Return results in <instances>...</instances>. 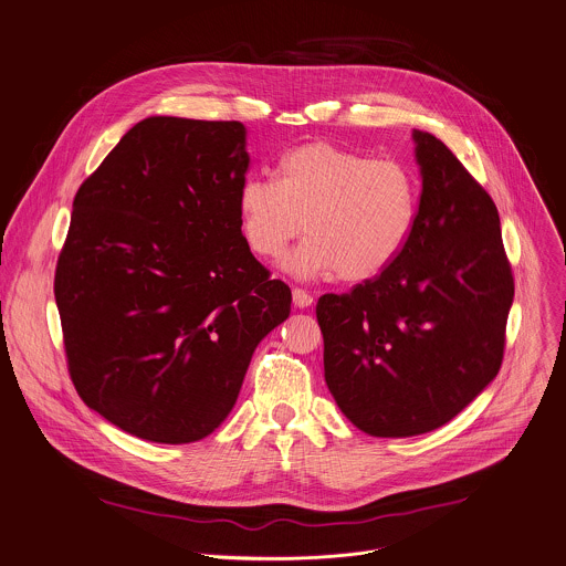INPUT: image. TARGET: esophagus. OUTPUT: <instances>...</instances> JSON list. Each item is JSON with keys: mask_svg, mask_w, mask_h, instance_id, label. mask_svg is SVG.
I'll return each instance as SVG.
<instances>
[{"mask_svg": "<svg viewBox=\"0 0 566 566\" xmlns=\"http://www.w3.org/2000/svg\"><path fill=\"white\" fill-rule=\"evenodd\" d=\"M293 304L297 308H308L313 304V295L304 289H293Z\"/></svg>", "mask_w": 566, "mask_h": 566, "instance_id": "obj_1", "label": "esophagus"}]
</instances>
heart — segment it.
<instances>
[{"mask_svg":"<svg viewBox=\"0 0 566 566\" xmlns=\"http://www.w3.org/2000/svg\"><path fill=\"white\" fill-rule=\"evenodd\" d=\"M275 175L247 177L238 191L240 233L260 260H277L304 231L308 238L284 262L291 275L366 282L407 249L420 200L405 164L308 142L286 150Z\"/></svg>","mask_w":566,"mask_h":566,"instance_id":"obj_1","label":"heart"}]
</instances>
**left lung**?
Masks as SVG:
<instances>
[{"instance_id":"left-lung-1","label":"left lung","mask_w":566,"mask_h":566,"mask_svg":"<svg viewBox=\"0 0 566 566\" xmlns=\"http://www.w3.org/2000/svg\"><path fill=\"white\" fill-rule=\"evenodd\" d=\"M422 193L402 255L350 293L317 300L324 380L375 438L436 431L497 375L513 304L500 216L431 133L413 130Z\"/></svg>"}]
</instances>
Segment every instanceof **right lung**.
I'll use <instances>...</instances> for the list:
<instances>
[{"mask_svg": "<svg viewBox=\"0 0 566 566\" xmlns=\"http://www.w3.org/2000/svg\"><path fill=\"white\" fill-rule=\"evenodd\" d=\"M242 122L146 117L80 186L55 302L80 398L157 444L211 436L291 313L238 222Z\"/></svg>", "mask_w": 566, "mask_h": 566, "instance_id": "obj_1", "label": "right lung"}]
</instances>
